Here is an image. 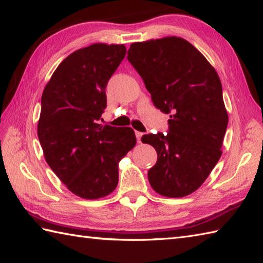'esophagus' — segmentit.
I'll return each instance as SVG.
<instances>
[{"label": "esophagus", "mask_w": 263, "mask_h": 263, "mask_svg": "<svg viewBox=\"0 0 263 263\" xmlns=\"http://www.w3.org/2000/svg\"><path fill=\"white\" fill-rule=\"evenodd\" d=\"M142 135H143V133L139 132V131H136V137H137L138 142H141V137H142Z\"/></svg>", "instance_id": "esophagus-1"}]
</instances>
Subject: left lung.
<instances>
[{"mask_svg":"<svg viewBox=\"0 0 263 263\" xmlns=\"http://www.w3.org/2000/svg\"><path fill=\"white\" fill-rule=\"evenodd\" d=\"M127 60L154 105L171 114L170 133L141 138L157 152V163L148 171L150 185L167 198L186 197L202 185L222 154L228 114L219 77L181 37L133 43Z\"/></svg>","mask_w":263,"mask_h":263,"instance_id":"8db88e82","label":"left lung"}]
</instances>
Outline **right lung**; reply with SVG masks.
I'll return each mask as SVG.
<instances>
[{"label": "right lung", "mask_w": 263, "mask_h": 263, "mask_svg": "<svg viewBox=\"0 0 263 263\" xmlns=\"http://www.w3.org/2000/svg\"><path fill=\"white\" fill-rule=\"evenodd\" d=\"M123 44L97 43L70 54L42 96L37 133L61 182L82 199L104 198L119 183V163L137 143L131 127L98 124L105 88L125 57Z\"/></svg>", "instance_id": "1"}]
</instances>
